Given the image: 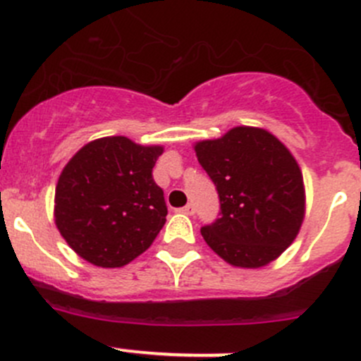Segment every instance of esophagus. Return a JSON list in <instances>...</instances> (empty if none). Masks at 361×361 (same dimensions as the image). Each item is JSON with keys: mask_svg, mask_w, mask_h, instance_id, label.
Masks as SVG:
<instances>
[{"mask_svg": "<svg viewBox=\"0 0 361 361\" xmlns=\"http://www.w3.org/2000/svg\"><path fill=\"white\" fill-rule=\"evenodd\" d=\"M181 213H185V214H194L195 213V207H194V204H187V206H183L181 207Z\"/></svg>", "mask_w": 361, "mask_h": 361, "instance_id": "34e87169", "label": "esophagus"}]
</instances>
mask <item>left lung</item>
<instances>
[{"label": "left lung", "instance_id": "obj_1", "mask_svg": "<svg viewBox=\"0 0 361 361\" xmlns=\"http://www.w3.org/2000/svg\"><path fill=\"white\" fill-rule=\"evenodd\" d=\"M195 155L220 197V218L201 228L227 264L258 269L297 238L305 214L302 171L269 130L239 126L218 140L195 143Z\"/></svg>", "mask_w": 361, "mask_h": 361}]
</instances>
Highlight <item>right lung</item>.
I'll use <instances>...</instances> for the list:
<instances>
[{
  "instance_id": "1",
  "label": "right lung",
  "mask_w": 361,
  "mask_h": 361,
  "mask_svg": "<svg viewBox=\"0 0 361 361\" xmlns=\"http://www.w3.org/2000/svg\"><path fill=\"white\" fill-rule=\"evenodd\" d=\"M164 148L126 136L94 140L64 166L54 218L76 255L97 267H122L147 251L166 224L164 192L152 169Z\"/></svg>"
}]
</instances>
